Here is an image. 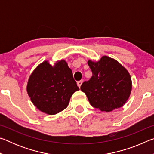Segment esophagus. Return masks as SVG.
Returning <instances> with one entry per match:
<instances>
[{
	"label": "esophagus",
	"mask_w": 154,
	"mask_h": 154,
	"mask_svg": "<svg viewBox=\"0 0 154 154\" xmlns=\"http://www.w3.org/2000/svg\"><path fill=\"white\" fill-rule=\"evenodd\" d=\"M83 83V80H81V81H79V82H77V85L79 86V88L81 87V85H82Z\"/></svg>",
	"instance_id": "1"
}]
</instances>
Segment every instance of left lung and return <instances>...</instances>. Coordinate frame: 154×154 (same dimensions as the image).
<instances>
[{"label":"left lung","instance_id":"8db88e82","mask_svg":"<svg viewBox=\"0 0 154 154\" xmlns=\"http://www.w3.org/2000/svg\"><path fill=\"white\" fill-rule=\"evenodd\" d=\"M92 72L90 80L81 85L93 107L109 112L122 107L132 90L129 72L116 60L103 56L98 62L88 60Z\"/></svg>","mask_w":154,"mask_h":154}]
</instances>
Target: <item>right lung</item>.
I'll return each mask as SVG.
<instances>
[{
    "label": "right lung",
    "instance_id": "1",
    "mask_svg": "<svg viewBox=\"0 0 154 154\" xmlns=\"http://www.w3.org/2000/svg\"><path fill=\"white\" fill-rule=\"evenodd\" d=\"M79 90L71 69L65 60L54 66L45 61L30 75L27 92L36 108L49 115H54L67 107L70 98Z\"/></svg>",
    "mask_w": 154,
    "mask_h": 154
}]
</instances>
